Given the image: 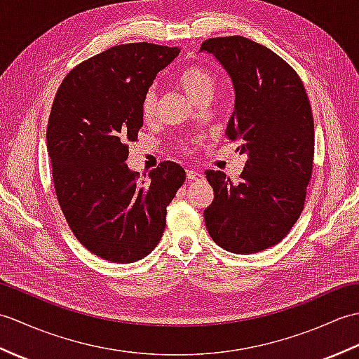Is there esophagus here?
<instances>
[{"label": "esophagus", "instance_id": "obj_1", "mask_svg": "<svg viewBox=\"0 0 359 359\" xmlns=\"http://www.w3.org/2000/svg\"><path fill=\"white\" fill-rule=\"evenodd\" d=\"M187 177H188V180L194 182V180H199V179H202L203 175H202V172H201V171H196V170H187Z\"/></svg>", "mask_w": 359, "mask_h": 359}]
</instances>
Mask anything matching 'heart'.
<instances>
[{
  "label": "heart",
  "instance_id": "b5f03b06",
  "mask_svg": "<svg viewBox=\"0 0 359 359\" xmlns=\"http://www.w3.org/2000/svg\"><path fill=\"white\" fill-rule=\"evenodd\" d=\"M177 81L185 94L196 103L210 100L216 88V77L211 71L202 66H187L177 75ZM157 95L154 89L147 90L142 100V112L144 118L154 116Z\"/></svg>",
  "mask_w": 359,
  "mask_h": 359
}]
</instances>
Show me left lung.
<instances>
[{
    "label": "left lung",
    "mask_w": 359,
    "mask_h": 359,
    "mask_svg": "<svg viewBox=\"0 0 359 359\" xmlns=\"http://www.w3.org/2000/svg\"><path fill=\"white\" fill-rule=\"evenodd\" d=\"M211 53L231 79L234 109L225 129L247 156L238 182L208 170L215 201L205 225L219 247L236 255L276 245L301 216L315 154V125L299 75L265 46L243 36L210 38Z\"/></svg>",
    "instance_id": "1"
}]
</instances>
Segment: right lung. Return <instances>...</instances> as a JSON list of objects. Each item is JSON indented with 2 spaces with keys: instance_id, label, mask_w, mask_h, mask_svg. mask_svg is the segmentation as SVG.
Instances as JSON below:
<instances>
[{
  "instance_id": "obj_1",
  "label": "right lung",
  "mask_w": 359,
  "mask_h": 359,
  "mask_svg": "<svg viewBox=\"0 0 359 359\" xmlns=\"http://www.w3.org/2000/svg\"><path fill=\"white\" fill-rule=\"evenodd\" d=\"M179 52L152 43L114 46L67 74L53 100L46 143L60 207L81 245L104 261L148 256L185 182L179 163L162 162L148 179L126 163V143L143 126V95Z\"/></svg>"
}]
</instances>
